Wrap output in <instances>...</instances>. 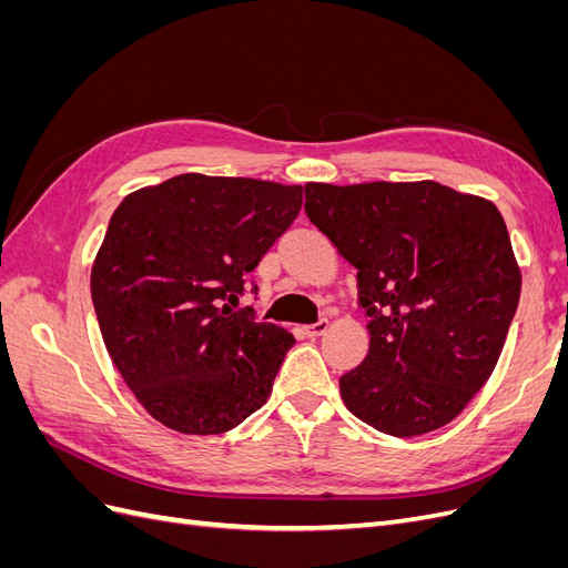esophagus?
Listing matches in <instances>:
<instances>
[{"mask_svg": "<svg viewBox=\"0 0 568 568\" xmlns=\"http://www.w3.org/2000/svg\"><path fill=\"white\" fill-rule=\"evenodd\" d=\"M326 329H329V322L320 320V322H315V324H311V326H305V336H307V338H320Z\"/></svg>", "mask_w": 568, "mask_h": 568, "instance_id": "34e87169", "label": "esophagus"}]
</instances>
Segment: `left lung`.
<instances>
[{"label": "left lung", "mask_w": 568, "mask_h": 568, "mask_svg": "<svg viewBox=\"0 0 568 568\" xmlns=\"http://www.w3.org/2000/svg\"><path fill=\"white\" fill-rule=\"evenodd\" d=\"M305 213L357 270L369 353L338 379L357 419L409 438L453 422L488 382L521 294L507 225L438 182L305 184Z\"/></svg>", "instance_id": "left-lung-1"}]
</instances>
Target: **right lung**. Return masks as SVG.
<instances>
[{
    "instance_id": "right-lung-1",
    "label": "right lung",
    "mask_w": 568,
    "mask_h": 568,
    "mask_svg": "<svg viewBox=\"0 0 568 568\" xmlns=\"http://www.w3.org/2000/svg\"><path fill=\"white\" fill-rule=\"evenodd\" d=\"M301 205L298 184L186 173L111 215L94 313L120 376L163 426L215 436L265 405L294 336L236 305Z\"/></svg>"
}]
</instances>
